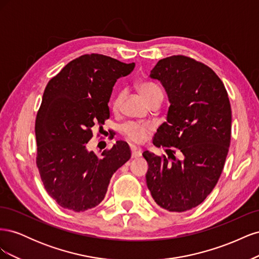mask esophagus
<instances>
[{"mask_svg":"<svg viewBox=\"0 0 259 259\" xmlns=\"http://www.w3.org/2000/svg\"><path fill=\"white\" fill-rule=\"evenodd\" d=\"M131 151H132L133 159H136V158H139V156H142V151L138 150V149L134 146H131Z\"/></svg>","mask_w":259,"mask_h":259,"instance_id":"34e87169","label":"esophagus"}]
</instances>
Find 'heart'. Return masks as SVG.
Listing matches in <instances>:
<instances>
[{"label": "heart", "instance_id": "obj_1", "mask_svg": "<svg viewBox=\"0 0 259 259\" xmlns=\"http://www.w3.org/2000/svg\"><path fill=\"white\" fill-rule=\"evenodd\" d=\"M136 89L139 92L140 95L150 105L154 101H162L163 99V92L159 85H156L151 82H139L136 85ZM125 96L124 91H119L112 100V110L117 111L121 107L122 101ZM152 131V126L148 123H136V122H128L124 124L122 126V134L125 136L128 142L134 144H142L148 138L149 134Z\"/></svg>", "mask_w": 259, "mask_h": 259}]
</instances>
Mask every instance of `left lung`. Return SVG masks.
Returning a JSON list of instances; mask_svg holds the SVG:
<instances>
[{"instance_id":"obj_1","label":"left lung","mask_w":259,"mask_h":259,"mask_svg":"<svg viewBox=\"0 0 259 259\" xmlns=\"http://www.w3.org/2000/svg\"><path fill=\"white\" fill-rule=\"evenodd\" d=\"M150 77L162 83L170 106L153 138L154 146L166 148L168 158L143 153L147 186L160 207L180 213L201 204L222 175L231 139V106L218 75L193 58L161 59ZM171 146L182 159L175 158Z\"/></svg>"}]
</instances>
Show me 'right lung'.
<instances>
[{
	"instance_id": "add662e5",
	"label": "right lung",
	"mask_w": 259,
	"mask_h": 259,
	"mask_svg": "<svg viewBox=\"0 0 259 259\" xmlns=\"http://www.w3.org/2000/svg\"><path fill=\"white\" fill-rule=\"evenodd\" d=\"M134 68L135 62L86 54L46 85L35 120L36 166L46 191L61 207L84 211L97 206L115 170L130 160V147L122 140L101 155L86 145L92 128L110 116L108 103L116 80Z\"/></svg>"
}]
</instances>
